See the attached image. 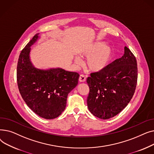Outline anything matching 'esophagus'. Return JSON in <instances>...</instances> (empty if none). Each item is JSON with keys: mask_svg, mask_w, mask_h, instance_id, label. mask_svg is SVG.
I'll use <instances>...</instances> for the list:
<instances>
[{"mask_svg": "<svg viewBox=\"0 0 154 154\" xmlns=\"http://www.w3.org/2000/svg\"><path fill=\"white\" fill-rule=\"evenodd\" d=\"M85 79H86V77L84 75V74H81L80 75V77H79V81L80 82H84L85 81Z\"/></svg>", "mask_w": 154, "mask_h": 154, "instance_id": "obj_1", "label": "esophagus"}]
</instances>
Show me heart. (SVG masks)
<instances>
[{
  "label": "heart",
  "instance_id": "obj_1",
  "mask_svg": "<svg viewBox=\"0 0 154 154\" xmlns=\"http://www.w3.org/2000/svg\"><path fill=\"white\" fill-rule=\"evenodd\" d=\"M80 54L89 56L86 60V66L88 69L92 72H99L108 66L112 56V49L109 45L98 42L85 48ZM75 62L79 64L80 59L76 58Z\"/></svg>",
  "mask_w": 154,
  "mask_h": 154
}]
</instances>
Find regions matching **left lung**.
<instances>
[{
  "label": "left lung",
  "mask_w": 154,
  "mask_h": 154,
  "mask_svg": "<svg viewBox=\"0 0 154 154\" xmlns=\"http://www.w3.org/2000/svg\"><path fill=\"white\" fill-rule=\"evenodd\" d=\"M137 72L135 57L125 46L122 57L87 78L90 91L87 103L89 111L103 120L119 114L134 94Z\"/></svg>",
  "instance_id": "1"
}]
</instances>
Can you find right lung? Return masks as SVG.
Wrapping results in <instances>:
<instances>
[{"label": "right lung", "instance_id": "1", "mask_svg": "<svg viewBox=\"0 0 154 154\" xmlns=\"http://www.w3.org/2000/svg\"><path fill=\"white\" fill-rule=\"evenodd\" d=\"M35 34L21 51L17 63V81L22 99L38 116L46 119L59 117L67 104V95L77 84L79 74L62 69L40 70L30 60V46Z\"/></svg>", "mask_w": 154, "mask_h": 154}]
</instances>
